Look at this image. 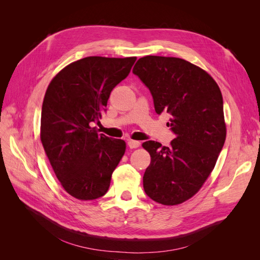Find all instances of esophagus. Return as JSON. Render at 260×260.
Returning a JSON list of instances; mask_svg holds the SVG:
<instances>
[{"mask_svg": "<svg viewBox=\"0 0 260 260\" xmlns=\"http://www.w3.org/2000/svg\"><path fill=\"white\" fill-rule=\"evenodd\" d=\"M128 145L130 148H137L141 145V143L139 141H135V140H128Z\"/></svg>", "mask_w": 260, "mask_h": 260, "instance_id": "obj_1", "label": "esophagus"}]
</instances>
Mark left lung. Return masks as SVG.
Returning a JSON list of instances; mask_svg holds the SVG:
<instances>
[{
  "label": "left lung",
  "mask_w": 260,
  "mask_h": 260,
  "mask_svg": "<svg viewBox=\"0 0 260 260\" xmlns=\"http://www.w3.org/2000/svg\"><path fill=\"white\" fill-rule=\"evenodd\" d=\"M132 73L151 92L155 112L170 115L167 125L176 135L169 146L143 143L151 155L144 191L162 205H178L198 193L223 147L221 91L205 70L177 57H142Z\"/></svg>",
  "instance_id": "8db88e82"
}]
</instances>
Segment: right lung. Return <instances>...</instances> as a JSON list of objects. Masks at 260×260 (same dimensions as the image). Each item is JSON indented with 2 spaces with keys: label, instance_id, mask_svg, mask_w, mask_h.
Instances as JSON below:
<instances>
[{
  "label": "right lung",
  "instance_id": "add662e5",
  "mask_svg": "<svg viewBox=\"0 0 260 260\" xmlns=\"http://www.w3.org/2000/svg\"><path fill=\"white\" fill-rule=\"evenodd\" d=\"M137 57L90 56L54 77L41 113V142L66 192L82 201L108 191L113 171L125 151L123 140L98 135L115 86L127 78Z\"/></svg>",
  "mask_w": 260,
  "mask_h": 260
}]
</instances>
